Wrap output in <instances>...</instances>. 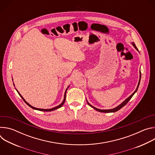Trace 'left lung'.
<instances>
[{
    "label": "left lung",
    "instance_id": "obj_1",
    "mask_svg": "<svg viewBox=\"0 0 155 155\" xmlns=\"http://www.w3.org/2000/svg\"><path fill=\"white\" fill-rule=\"evenodd\" d=\"M132 45H133V46L135 47V48L137 50H138V49H137V48L136 47V45H135V43H132ZM140 78H141V72H140V80H139V83H138V86H137V89L136 90V91L132 93L128 98H127L123 103H121L120 105H118V107H117L116 108H113V109H110V110H100V109H98V108H96V107H93V106H92L91 105H90L89 103H88V102L87 101V104H88V105H89L90 107H93V108H94L96 110H97V111H98V112H104V113H110V112H117V111H118V110H119L120 109H121L122 107H123L125 105H126V104L129 101V100L132 98V97L133 96V95L135 94V93L137 91V89H138V87H139V84H140Z\"/></svg>",
    "mask_w": 155,
    "mask_h": 155
}]
</instances>
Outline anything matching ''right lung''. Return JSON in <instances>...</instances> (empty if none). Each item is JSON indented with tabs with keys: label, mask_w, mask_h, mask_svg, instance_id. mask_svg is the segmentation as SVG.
<instances>
[{
	"label": "right lung",
	"mask_w": 155,
	"mask_h": 155,
	"mask_svg": "<svg viewBox=\"0 0 155 155\" xmlns=\"http://www.w3.org/2000/svg\"><path fill=\"white\" fill-rule=\"evenodd\" d=\"M68 87L67 88V90H65V94H64V101H62V102L60 104V105H59L58 106H57V107H54V108H51V109H41V108H35V107H32V106H31L30 104H29L25 100V99L22 97V96L19 93V92L17 91V92L18 93V94H19V95L21 96V97L23 99V100L25 101V102L28 105H29L30 107H31L32 108H33V109H35V110H40V111H43V112H51V111H53V110H56V109H58V108H60V107H61L62 105H63V104H64V102H65V96H66V92H67V90H68Z\"/></svg>",
	"instance_id": "right-lung-1"
}]
</instances>
